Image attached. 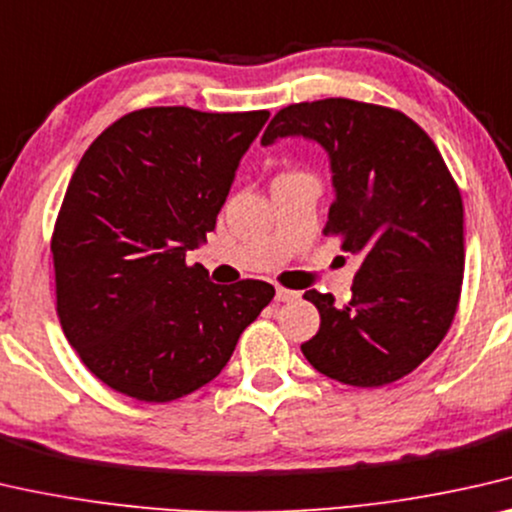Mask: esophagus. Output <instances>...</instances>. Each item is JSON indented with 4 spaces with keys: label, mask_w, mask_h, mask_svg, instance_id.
Segmentation results:
<instances>
[{
    "label": "esophagus",
    "mask_w": 512,
    "mask_h": 512,
    "mask_svg": "<svg viewBox=\"0 0 512 512\" xmlns=\"http://www.w3.org/2000/svg\"><path fill=\"white\" fill-rule=\"evenodd\" d=\"M294 299H299V292H292V289H285V287L276 289V301L278 303H287V301H294Z\"/></svg>",
    "instance_id": "1"
}]
</instances>
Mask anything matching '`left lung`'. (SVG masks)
Listing matches in <instances>:
<instances>
[{
    "mask_svg": "<svg viewBox=\"0 0 512 512\" xmlns=\"http://www.w3.org/2000/svg\"><path fill=\"white\" fill-rule=\"evenodd\" d=\"M299 135L322 144L333 204L324 234L361 259L352 299L308 289L319 331L301 352L349 386L377 388L416 370L453 324L464 273V209L455 179L407 114L349 98L282 108L262 144Z\"/></svg>",
    "mask_w": 512,
    "mask_h": 512,
    "instance_id": "1",
    "label": "left lung"
}]
</instances>
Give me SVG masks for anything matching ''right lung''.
<instances>
[{
  "mask_svg": "<svg viewBox=\"0 0 512 512\" xmlns=\"http://www.w3.org/2000/svg\"><path fill=\"white\" fill-rule=\"evenodd\" d=\"M266 119L135 110L75 167L50 243L57 315L80 361L114 391L172 402L209 384L276 296L264 280L216 285L202 264H186Z\"/></svg>",
  "mask_w": 512,
  "mask_h": 512,
  "instance_id": "obj_1",
  "label": "right lung"
}]
</instances>
